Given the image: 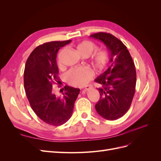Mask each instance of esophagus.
<instances>
[{"label":"esophagus","instance_id":"obj_1","mask_svg":"<svg viewBox=\"0 0 161 161\" xmlns=\"http://www.w3.org/2000/svg\"><path fill=\"white\" fill-rule=\"evenodd\" d=\"M91 87L90 86H85V91H89V90L91 89Z\"/></svg>","mask_w":161,"mask_h":161}]
</instances>
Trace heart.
<instances>
[{"mask_svg":"<svg viewBox=\"0 0 161 161\" xmlns=\"http://www.w3.org/2000/svg\"><path fill=\"white\" fill-rule=\"evenodd\" d=\"M76 50L82 56H89L95 50V43L89 40H84L79 42L76 46ZM109 60V52L103 49L95 52L92 56V62L99 69H103L108 64ZM94 72L89 68L79 67L72 69L66 73V80L69 83L74 86H84L93 79Z\"/></svg>","mask_w":161,"mask_h":161,"instance_id":"obj_1","label":"heart"}]
</instances>
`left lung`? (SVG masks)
<instances>
[{"label": "left lung", "instance_id": "8db88e82", "mask_svg": "<svg viewBox=\"0 0 161 161\" xmlns=\"http://www.w3.org/2000/svg\"><path fill=\"white\" fill-rule=\"evenodd\" d=\"M104 43L111 53V66L95 80L101 85L96 111L108 120L122 117L130 109L135 93L136 72L127 47L110 33L99 32L90 36ZM115 57V61L113 58Z\"/></svg>", "mask_w": 161, "mask_h": 161}]
</instances>
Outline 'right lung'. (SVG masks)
Masks as SVG:
<instances>
[{
    "label": "right lung",
    "instance_id": "obj_1",
    "mask_svg": "<svg viewBox=\"0 0 161 161\" xmlns=\"http://www.w3.org/2000/svg\"><path fill=\"white\" fill-rule=\"evenodd\" d=\"M70 42L55 41L38 46L28 57L24 70V88L31 108L42 121L52 125H61L70 118L80 92L79 89L66 85L59 97L52 87L60 83L57 53Z\"/></svg>",
    "mask_w": 161,
    "mask_h": 161
}]
</instances>
